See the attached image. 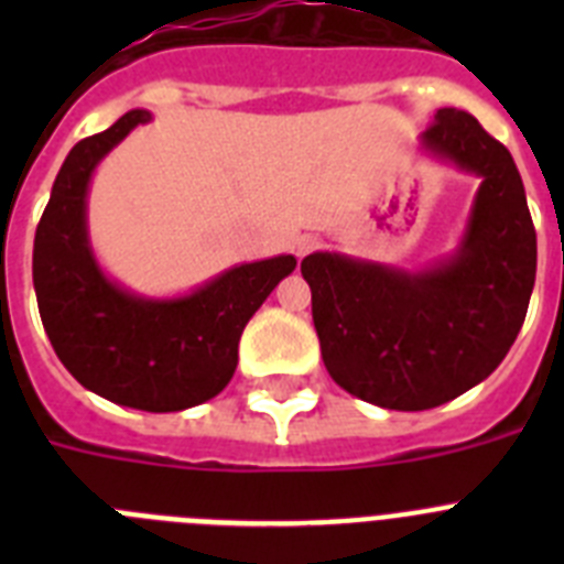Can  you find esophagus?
I'll return each mask as SVG.
<instances>
[{"instance_id":"1","label":"esophagus","mask_w":564,"mask_h":564,"mask_svg":"<svg viewBox=\"0 0 564 564\" xmlns=\"http://www.w3.org/2000/svg\"><path fill=\"white\" fill-rule=\"evenodd\" d=\"M316 246H318V237H313V234H302V237H299L296 242H293V248H296V257L299 259L307 257V253H311Z\"/></svg>"}]
</instances>
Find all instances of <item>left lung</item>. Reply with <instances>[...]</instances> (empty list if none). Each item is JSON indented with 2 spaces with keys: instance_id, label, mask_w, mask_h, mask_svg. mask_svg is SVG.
Returning <instances> with one entry per match:
<instances>
[{
  "instance_id": "obj_1",
  "label": "left lung",
  "mask_w": 564,
  "mask_h": 564,
  "mask_svg": "<svg viewBox=\"0 0 564 564\" xmlns=\"http://www.w3.org/2000/svg\"><path fill=\"white\" fill-rule=\"evenodd\" d=\"M421 149L480 177L449 257L415 271L338 251L302 259L330 378L398 412L432 410L486 381L525 322L536 279V231L511 152L455 107L437 109Z\"/></svg>"
}]
</instances>
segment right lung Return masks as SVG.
Returning <instances> with one entry per match:
<instances>
[{"label":"right lung","instance_id":"add662e5","mask_svg":"<svg viewBox=\"0 0 564 564\" xmlns=\"http://www.w3.org/2000/svg\"><path fill=\"white\" fill-rule=\"evenodd\" d=\"M149 121V109H129L69 149L36 228L33 288L50 344L84 390L132 410L181 412L226 390L248 318L293 273L296 257L242 262L181 296H143L115 282L89 242V183Z\"/></svg>","mask_w":564,"mask_h":564}]
</instances>
